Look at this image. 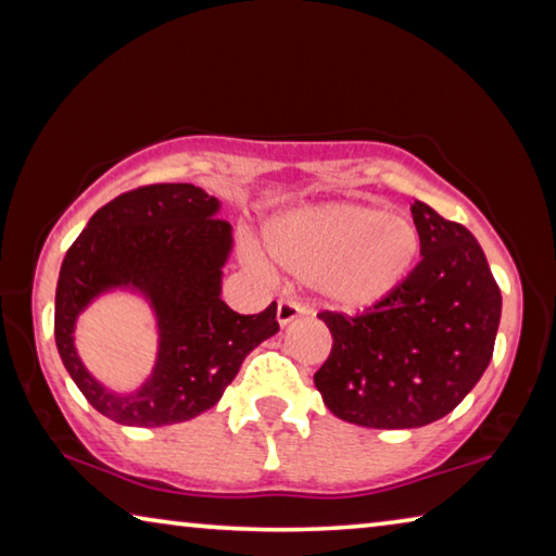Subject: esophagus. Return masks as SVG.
I'll return each instance as SVG.
<instances>
[{
  "label": "esophagus",
  "mask_w": 556,
  "mask_h": 556,
  "mask_svg": "<svg viewBox=\"0 0 556 556\" xmlns=\"http://www.w3.org/2000/svg\"><path fill=\"white\" fill-rule=\"evenodd\" d=\"M304 314H306V308L301 306L299 301H294V299H279V304H277V321L281 326L291 324V321H294V318L304 316Z\"/></svg>",
  "instance_id": "1"
}]
</instances>
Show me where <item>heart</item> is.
<instances>
[{
  "instance_id": "1",
  "label": "heart",
  "mask_w": 556,
  "mask_h": 556,
  "mask_svg": "<svg viewBox=\"0 0 556 556\" xmlns=\"http://www.w3.org/2000/svg\"><path fill=\"white\" fill-rule=\"evenodd\" d=\"M419 230L404 215L361 203L308 205L267 230V250L338 308H368L397 289L419 257ZM252 262L260 257L252 252Z\"/></svg>"
}]
</instances>
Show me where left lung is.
I'll return each mask as SVG.
<instances>
[{
    "label": "left lung",
    "mask_w": 556,
    "mask_h": 556,
    "mask_svg": "<svg viewBox=\"0 0 556 556\" xmlns=\"http://www.w3.org/2000/svg\"><path fill=\"white\" fill-rule=\"evenodd\" d=\"M421 260L363 314L321 312L333 336L314 382L338 419L414 429L446 417L481 380L501 324V289L464 225L412 203Z\"/></svg>",
    "instance_id": "obj_1"
}]
</instances>
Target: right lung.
Returning a JSON list of instances; mask_svg holds the SVG:
<instances>
[{"instance_id":"add662e5","label":"right lung","mask_w":556,"mask_h":556,"mask_svg":"<svg viewBox=\"0 0 556 556\" xmlns=\"http://www.w3.org/2000/svg\"><path fill=\"white\" fill-rule=\"evenodd\" d=\"M218 199L193 184H152L117 195L92 215L61 265L55 345L73 382L108 419L162 427L211 409L244 357L279 331L277 301L244 316L220 299L230 223ZM129 283L153 299L163 341L153 378L127 399L89 378L72 345L74 316L100 290Z\"/></svg>"}]
</instances>
